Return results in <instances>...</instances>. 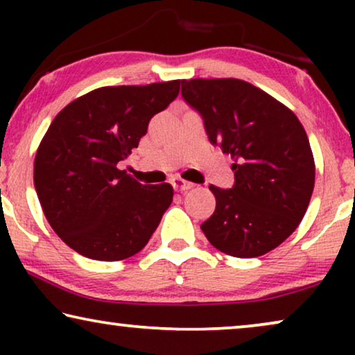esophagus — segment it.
<instances>
[{
    "label": "esophagus",
    "mask_w": 355,
    "mask_h": 355,
    "mask_svg": "<svg viewBox=\"0 0 355 355\" xmlns=\"http://www.w3.org/2000/svg\"><path fill=\"white\" fill-rule=\"evenodd\" d=\"M171 184H173V187H174V191H189V189H192L193 187V184L192 182H189V181H186V179H182V178H173L171 179Z\"/></svg>",
    "instance_id": "1"
}]
</instances>
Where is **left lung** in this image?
Returning <instances> with one entry per match:
<instances>
[{"label": "left lung", "mask_w": 355, "mask_h": 355, "mask_svg": "<svg viewBox=\"0 0 355 355\" xmlns=\"http://www.w3.org/2000/svg\"><path fill=\"white\" fill-rule=\"evenodd\" d=\"M181 95L210 142L234 159V186H210L216 208L203 234L239 259L273 250L302 221L313 192V155L297 116L241 79L182 80Z\"/></svg>", "instance_id": "left-lung-1"}]
</instances>
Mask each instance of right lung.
Returning <instances> with one entry per match:
<instances>
[{"label":"right lung","mask_w":355,"mask_h":355,"mask_svg":"<svg viewBox=\"0 0 355 355\" xmlns=\"http://www.w3.org/2000/svg\"><path fill=\"white\" fill-rule=\"evenodd\" d=\"M181 80L101 87L62 108L42 139L33 184L53 231L92 260L144 249L173 202L171 184L144 186L118 163L137 148L150 119L168 108Z\"/></svg>","instance_id":"add662e5"}]
</instances>
